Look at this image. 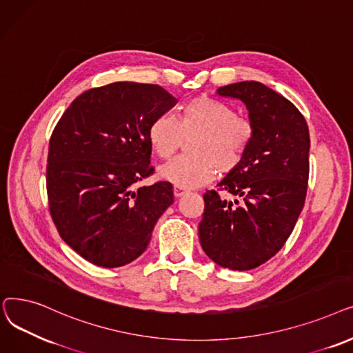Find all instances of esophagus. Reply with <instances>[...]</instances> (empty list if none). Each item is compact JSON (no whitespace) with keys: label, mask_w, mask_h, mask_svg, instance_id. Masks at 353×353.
Wrapping results in <instances>:
<instances>
[{"label":"esophagus","mask_w":353,"mask_h":353,"mask_svg":"<svg viewBox=\"0 0 353 353\" xmlns=\"http://www.w3.org/2000/svg\"><path fill=\"white\" fill-rule=\"evenodd\" d=\"M187 192H188L187 190L179 188V187H174V195H175V198H181V196L185 195Z\"/></svg>","instance_id":"34e87169"}]
</instances>
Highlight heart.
Returning <instances> with one entry per match:
<instances>
[{
	"label": "heart",
	"instance_id": "heart-1",
	"mask_svg": "<svg viewBox=\"0 0 353 353\" xmlns=\"http://www.w3.org/2000/svg\"><path fill=\"white\" fill-rule=\"evenodd\" d=\"M254 129L232 108L210 96H196L183 103L178 119L161 114L148 128V141L159 158H171L183 139L194 155L178 157L159 168V175L179 188L208 183L220 171L232 172L241 163Z\"/></svg>",
	"mask_w": 353,
	"mask_h": 353
}]
</instances>
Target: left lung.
<instances>
[{"mask_svg":"<svg viewBox=\"0 0 353 353\" xmlns=\"http://www.w3.org/2000/svg\"><path fill=\"white\" fill-rule=\"evenodd\" d=\"M216 93L241 100L254 135L241 163L218 183L240 201L223 199L214 190L204 194L199 241L218 265L245 272L279 253L303 210L309 128L290 100L263 83H234Z\"/></svg>","mask_w":353,"mask_h":353,"instance_id":"obj_1","label":"left lung"}]
</instances>
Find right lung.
<instances>
[{
	"instance_id": "obj_1",
	"label": "right lung",
	"mask_w": 353,
	"mask_h": 353,
	"mask_svg": "<svg viewBox=\"0 0 353 353\" xmlns=\"http://www.w3.org/2000/svg\"><path fill=\"white\" fill-rule=\"evenodd\" d=\"M175 103L158 85L116 81L81 93L60 117L48 145V210L83 259L113 268L146 250L174 203L171 182L138 187L155 172L148 128Z\"/></svg>"
}]
</instances>
